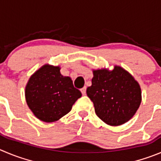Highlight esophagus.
<instances>
[{
    "instance_id": "34e87169",
    "label": "esophagus",
    "mask_w": 161,
    "mask_h": 161,
    "mask_svg": "<svg viewBox=\"0 0 161 161\" xmlns=\"http://www.w3.org/2000/svg\"><path fill=\"white\" fill-rule=\"evenodd\" d=\"M80 92H81L82 95H84L85 96V94H86V87H84V88H82L81 89H80Z\"/></svg>"
}]
</instances>
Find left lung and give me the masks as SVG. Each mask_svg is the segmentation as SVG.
<instances>
[{"label": "left lung", "instance_id": "8db88e82", "mask_svg": "<svg viewBox=\"0 0 161 161\" xmlns=\"http://www.w3.org/2000/svg\"><path fill=\"white\" fill-rule=\"evenodd\" d=\"M86 92L96 115L110 125L128 122L142 102L139 84L130 73L117 65L111 71L93 70L92 85Z\"/></svg>", "mask_w": 161, "mask_h": 161}]
</instances>
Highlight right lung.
Returning a JSON list of instances; mask_svg holds the SVG:
<instances>
[{"label": "right lung", "mask_w": 161, "mask_h": 161, "mask_svg": "<svg viewBox=\"0 0 161 161\" xmlns=\"http://www.w3.org/2000/svg\"><path fill=\"white\" fill-rule=\"evenodd\" d=\"M69 76L60 73V67L44 65L29 79L25 88V98L36 118L46 122L58 120L72 109L81 97Z\"/></svg>", "instance_id": "1"}]
</instances>
